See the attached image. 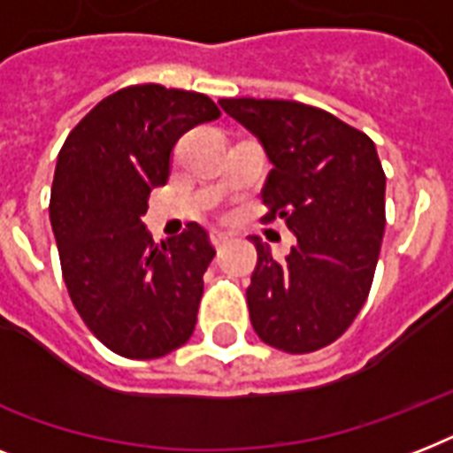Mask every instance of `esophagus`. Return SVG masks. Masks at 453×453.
<instances>
[{"instance_id": "34e87169", "label": "esophagus", "mask_w": 453, "mask_h": 453, "mask_svg": "<svg viewBox=\"0 0 453 453\" xmlns=\"http://www.w3.org/2000/svg\"><path fill=\"white\" fill-rule=\"evenodd\" d=\"M209 237H211V244L216 249L223 247V244H227V240H230V234L223 233V230H211V234H209Z\"/></svg>"}]
</instances>
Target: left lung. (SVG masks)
Here are the masks:
<instances>
[{"label": "left lung", "instance_id": "8db88e82", "mask_svg": "<svg viewBox=\"0 0 453 453\" xmlns=\"http://www.w3.org/2000/svg\"><path fill=\"white\" fill-rule=\"evenodd\" d=\"M220 108L251 131L268 155V220L296 234L284 261L261 237L247 289L263 343L312 352L352 324L372 289L386 230V173L376 145L326 110L296 101L223 98Z\"/></svg>", "mask_w": 453, "mask_h": 453}]
</instances>
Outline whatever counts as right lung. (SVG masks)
I'll use <instances>...</instances> for the list:
<instances>
[{
  "label": "right lung",
  "instance_id": "add662e5",
  "mask_svg": "<svg viewBox=\"0 0 453 453\" xmlns=\"http://www.w3.org/2000/svg\"><path fill=\"white\" fill-rule=\"evenodd\" d=\"M219 117L204 94L127 87L60 148L49 216L63 280L84 324L122 357H164L195 331L216 249L197 223L157 244L143 216L152 188L169 180L178 138Z\"/></svg>",
  "mask_w": 453,
  "mask_h": 453
}]
</instances>
